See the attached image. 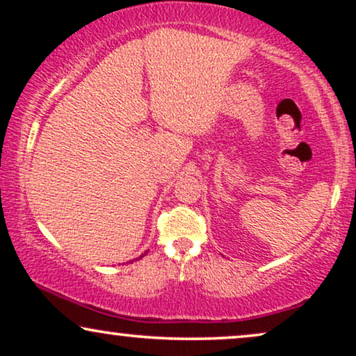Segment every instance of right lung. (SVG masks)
I'll return each instance as SVG.
<instances>
[{"label":"right lung","mask_w":356,"mask_h":356,"mask_svg":"<svg viewBox=\"0 0 356 356\" xmlns=\"http://www.w3.org/2000/svg\"><path fill=\"white\" fill-rule=\"evenodd\" d=\"M143 256H144V254H143ZM143 256H140V257H143Z\"/></svg>","instance_id":"obj_1"}]
</instances>
